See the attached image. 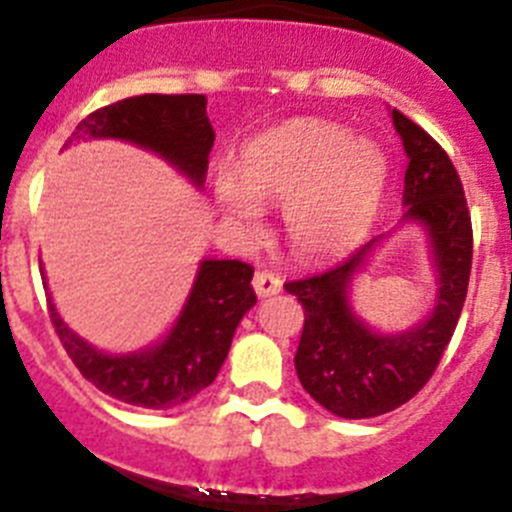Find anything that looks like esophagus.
I'll return each mask as SVG.
<instances>
[{
    "label": "esophagus",
    "mask_w": 512,
    "mask_h": 512,
    "mask_svg": "<svg viewBox=\"0 0 512 512\" xmlns=\"http://www.w3.org/2000/svg\"><path fill=\"white\" fill-rule=\"evenodd\" d=\"M253 289H256L259 297L277 295V292H282V279L277 274H271V271H256L253 274Z\"/></svg>",
    "instance_id": "34e87169"
}]
</instances>
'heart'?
<instances>
[{"label":"heart","instance_id":"1","mask_svg":"<svg viewBox=\"0 0 512 512\" xmlns=\"http://www.w3.org/2000/svg\"><path fill=\"white\" fill-rule=\"evenodd\" d=\"M387 156L341 125L295 120L243 148L238 174L220 171L217 205L246 233L259 230V205L284 207L289 246L325 259L354 246L382 202Z\"/></svg>","mask_w":512,"mask_h":512}]
</instances>
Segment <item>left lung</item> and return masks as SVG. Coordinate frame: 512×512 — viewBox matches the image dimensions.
Returning <instances> with one entry per match:
<instances>
[{"label": "left lung", "mask_w": 512, "mask_h": 512, "mask_svg": "<svg viewBox=\"0 0 512 512\" xmlns=\"http://www.w3.org/2000/svg\"><path fill=\"white\" fill-rule=\"evenodd\" d=\"M408 153L405 220L431 238L438 295L431 315L415 328L382 336L348 305V287L382 235L312 277L287 282L305 310L295 369L315 402L338 418H377L413 400L433 377L454 336L472 271V217L451 158L420 125L392 110Z\"/></svg>", "instance_id": "8db88e82"}]
</instances>
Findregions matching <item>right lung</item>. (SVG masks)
I'll return each mask as SVG.
<instances>
[{
    "label": "right lung",
    "instance_id": "1",
    "mask_svg": "<svg viewBox=\"0 0 512 512\" xmlns=\"http://www.w3.org/2000/svg\"><path fill=\"white\" fill-rule=\"evenodd\" d=\"M87 138H117L148 148L202 187L215 130L207 117L205 94H140L84 117L71 140ZM251 279L253 266L243 261L205 259L169 336L125 356L102 354L63 323L53 302L48 310L81 377L128 405L171 410L215 382L235 328L256 305Z\"/></svg>",
    "mask_w": 512,
    "mask_h": 512
}]
</instances>
